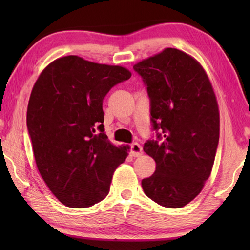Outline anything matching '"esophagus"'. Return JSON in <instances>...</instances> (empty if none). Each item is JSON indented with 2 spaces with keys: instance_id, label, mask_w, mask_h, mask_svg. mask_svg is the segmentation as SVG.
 <instances>
[{
  "instance_id": "34e87169",
  "label": "esophagus",
  "mask_w": 250,
  "mask_h": 250,
  "mask_svg": "<svg viewBox=\"0 0 250 250\" xmlns=\"http://www.w3.org/2000/svg\"><path fill=\"white\" fill-rule=\"evenodd\" d=\"M143 153V148L140 144H137V143H133V144L131 145V155L133 157H140L142 156Z\"/></svg>"
}]
</instances>
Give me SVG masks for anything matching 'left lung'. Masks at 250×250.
Instances as JSON below:
<instances>
[{"label":"left lung","instance_id":"8db88e82","mask_svg":"<svg viewBox=\"0 0 250 250\" xmlns=\"http://www.w3.org/2000/svg\"><path fill=\"white\" fill-rule=\"evenodd\" d=\"M150 98L153 129L161 142L148 141L144 151L156 172L142 180L145 194L159 205L180 208L203 189L219 142V108L205 70L193 57L166 48L137 62Z\"/></svg>","mask_w":250,"mask_h":250}]
</instances>
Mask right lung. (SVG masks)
I'll list each match as a JSON object with an SVG mask.
<instances>
[{"label": "right lung", "instance_id": "1", "mask_svg": "<svg viewBox=\"0 0 250 250\" xmlns=\"http://www.w3.org/2000/svg\"><path fill=\"white\" fill-rule=\"evenodd\" d=\"M131 75L124 66L66 56L49 63L35 82L26 125L37 169L62 204L83 208L108 194L130 146L117 147L104 133L103 99Z\"/></svg>", "mask_w": 250, "mask_h": 250}]
</instances>
